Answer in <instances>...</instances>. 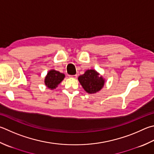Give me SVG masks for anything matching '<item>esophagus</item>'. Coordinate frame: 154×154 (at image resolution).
<instances>
[{"label":"esophagus","mask_w":154,"mask_h":154,"mask_svg":"<svg viewBox=\"0 0 154 154\" xmlns=\"http://www.w3.org/2000/svg\"><path fill=\"white\" fill-rule=\"evenodd\" d=\"M69 77H72V78H75V79H76L77 77V75H69Z\"/></svg>","instance_id":"esophagus-1"}]
</instances>
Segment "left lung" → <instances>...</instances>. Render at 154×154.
<instances>
[{
	"mask_svg": "<svg viewBox=\"0 0 154 154\" xmlns=\"http://www.w3.org/2000/svg\"><path fill=\"white\" fill-rule=\"evenodd\" d=\"M78 80L88 94H95L101 90L105 83L104 78L94 69L86 71L78 77Z\"/></svg>",
	"mask_w": 154,
	"mask_h": 154,
	"instance_id": "1",
	"label": "left lung"
}]
</instances>
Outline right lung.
<instances>
[{
    "label": "right lung",
    "mask_w": 154,
    "mask_h": 154,
    "mask_svg": "<svg viewBox=\"0 0 154 154\" xmlns=\"http://www.w3.org/2000/svg\"><path fill=\"white\" fill-rule=\"evenodd\" d=\"M65 75L52 69L48 71L44 79L45 85L50 89H54L60 84L65 78Z\"/></svg>",
    "instance_id": "add662e5"
}]
</instances>
